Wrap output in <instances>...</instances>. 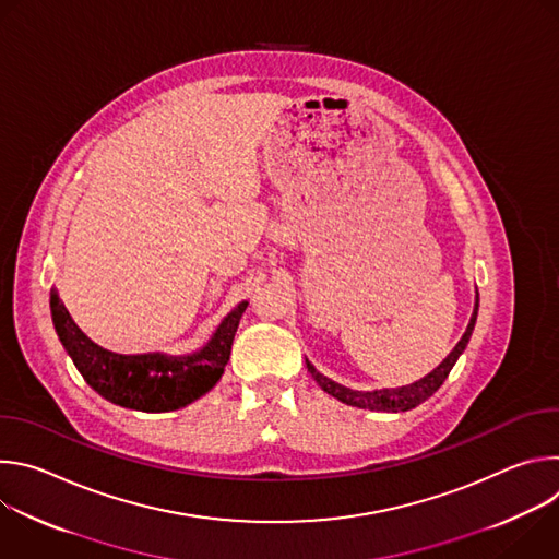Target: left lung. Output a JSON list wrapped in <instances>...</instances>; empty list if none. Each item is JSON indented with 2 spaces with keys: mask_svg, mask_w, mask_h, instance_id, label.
Masks as SVG:
<instances>
[{
  "mask_svg": "<svg viewBox=\"0 0 559 559\" xmlns=\"http://www.w3.org/2000/svg\"><path fill=\"white\" fill-rule=\"evenodd\" d=\"M477 305H480V296H477L475 292V307H473V313L468 318V325H466V332L462 334V338L457 341V345L451 349V354L431 371L427 373L425 378L412 382V384H405V386H395V389H373V391H358V389H349L345 384H338L334 382L332 378L323 376L321 371H318L307 358H305V365H307V371L311 373V378L318 382V386H321L325 393L334 395L336 401L345 403V405H352V407H358V409H369V412H386V414H401V412H409L418 405H423L427 397H431L440 384L447 380L449 371L453 369V365L457 362V358L462 356V352L466 349L468 345V338L473 334V328H475V318H477Z\"/></svg>",
  "mask_w": 559,
  "mask_h": 559,
  "instance_id": "1",
  "label": "left lung"
}]
</instances>
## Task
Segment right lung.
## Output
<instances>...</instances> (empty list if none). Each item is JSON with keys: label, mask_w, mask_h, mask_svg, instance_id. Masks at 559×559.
<instances>
[{"label": "right lung", "mask_w": 559, "mask_h": 559, "mask_svg": "<svg viewBox=\"0 0 559 559\" xmlns=\"http://www.w3.org/2000/svg\"><path fill=\"white\" fill-rule=\"evenodd\" d=\"M248 300L238 302L214 330L210 341L190 354H115L93 343L76 328L57 289H50L55 332L79 373L106 401L145 414L188 407L205 395L223 376L231 341Z\"/></svg>", "instance_id": "1"}]
</instances>
